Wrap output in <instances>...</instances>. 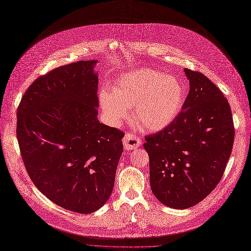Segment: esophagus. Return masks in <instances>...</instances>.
I'll use <instances>...</instances> for the list:
<instances>
[{
  "mask_svg": "<svg viewBox=\"0 0 251 251\" xmlns=\"http://www.w3.org/2000/svg\"><path fill=\"white\" fill-rule=\"evenodd\" d=\"M122 141H123V145H124L125 150L137 149L142 144V141L140 140L138 136H136V135L131 134V133H126L125 136H124V138L122 139Z\"/></svg>",
  "mask_w": 251,
  "mask_h": 251,
  "instance_id": "1",
  "label": "esophagus"
}]
</instances>
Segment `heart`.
I'll return each mask as SVG.
<instances>
[{
	"label": "heart",
	"instance_id": "obj_1",
	"mask_svg": "<svg viewBox=\"0 0 251 251\" xmlns=\"http://www.w3.org/2000/svg\"><path fill=\"white\" fill-rule=\"evenodd\" d=\"M184 87L178 78L148 68L120 76L112 90L102 89L100 104L113 123L128 119L133 107L134 118L149 132L168 127L179 115L184 103Z\"/></svg>",
	"mask_w": 251,
	"mask_h": 251
}]
</instances>
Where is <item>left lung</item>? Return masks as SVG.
Returning a JSON list of instances; mask_svg holds the SVG:
<instances>
[{
  "label": "left lung",
  "mask_w": 251,
  "mask_h": 251,
  "mask_svg": "<svg viewBox=\"0 0 251 251\" xmlns=\"http://www.w3.org/2000/svg\"><path fill=\"white\" fill-rule=\"evenodd\" d=\"M184 72L190 89L179 115L146 136L143 145L151 190L174 209L194 206L217 186L234 140L231 109L221 91L202 73Z\"/></svg>",
  "instance_id": "8db88e82"
}]
</instances>
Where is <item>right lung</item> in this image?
Returning a JSON list of instances; mask_svg holds the SVG:
<instances>
[{
  "instance_id": "obj_1",
  "label": "right lung",
  "mask_w": 251,
  "mask_h": 251,
  "mask_svg": "<svg viewBox=\"0 0 251 251\" xmlns=\"http://www.w3.org/2000/svg\"><path fill=\"white\" fill-rule=\"evenodd\" d=\"M98 60L52 70L27 89L17 138L35 186L59 206L88 214L109 199L124 133L98 120Z\"/></svg>"
}]
</instances>
